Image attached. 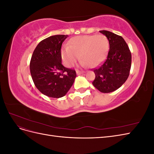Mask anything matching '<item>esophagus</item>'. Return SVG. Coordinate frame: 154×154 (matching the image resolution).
<instances>
[{
    "instance_id": "34e87169",
    "label": "esophagus",
    "mask_w": 154,
    "mask_h": 154,
    "mask_svg": "<svg viewBox=\"0 0 154 154\" xmlns=\"http://www.w3.org/2000/svg\"><path fill=\"white\" fill-rule=\"evenodd\" d=\"M83 73H84V72H83V71H76V74H78V75H80V74H83Z\"/></svg>"
}]
</instances>
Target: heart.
Instances as JSON below:
<instances>
[{"mask_svg": "<svg viewBox=\"0 0 154 154\" xmlns=\"http://www.w3.org/2000/svg\"><path fill=\"white\" fill-rule=\"evenodd\" d=\"M109 48V40L103 35L78 36L70 39L68 46L62 49L61 54L67 67L76 63L79 54L82 66L94 67L103 61Z\"/></svg>", "mask_w": 154, "mask_h": 154, "instance_id": "b5f03b06", "label": "heart"}]
</instances>
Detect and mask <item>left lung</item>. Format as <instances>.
<instances>
[{
    "label": "left lung",
    "instance_id": "8db88e82",
    "mask_svg": "<svg viewBox=\"0 0 154 154\" xmlns=\"http://www.w3.org/2000/svg\"><path fill=\"white\" fill-rule=\"evenodd\" d=\"M109 40L110 49L106 60L94 69L92 84L97 90L109 93L117 90L127 81L131 67L132 56L122 36L109 31H100Z\"/></svg>",
    "mask_w": 154,
    "mask_h": 154
}]
</instances>
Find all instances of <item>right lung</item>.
<instances>
[{
  "label": "right lung",
  "mask_w": 154,
  "mask_h": 154,
  "mask_svg": "<svg viewBox=\"0 0 154 154\" xmlns=\"http://www.w3.org/2000/svg\"><path fill=\"white\" fill-rule=\"evenodd\" d=\"M68 35L48 37L36 46L30 62L31 75L36 87L43 94L59 98L72 87L76 71L62 64L61 48Z\"/></svg>",
  "instance_id": "right-lung-1"
}]
</instances>
